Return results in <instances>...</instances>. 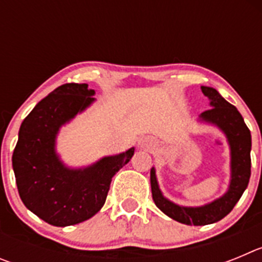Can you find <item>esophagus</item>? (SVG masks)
<instances>
[{
  "instance_id": "1",
  "label": "esophagus",
  "mask_w": 262,
  "mask_h": 262,
  "mask_svg": "<svg viewBox=\"0 0 262 262\" xmlns=\"http://www.w3.org/2000/svg\"><path fill=\"white\" fill-rule=\"evenodd\" d=\"M156 145V143L154 142V139L151 138H142L139 140V147L144 148V149H151Z\"/></svg>"
}]
</instances>
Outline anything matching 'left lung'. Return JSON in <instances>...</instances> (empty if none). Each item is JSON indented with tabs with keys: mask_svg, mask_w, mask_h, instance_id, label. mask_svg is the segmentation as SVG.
Segmentation results:
<instances>
[{
	"mask_svg": "<svg viewBox=\"0 0 262 262\" xmlns=\"http://www.w3.org/2000/svg\"><path fill=\"white\" fill-rule=\"evenodd\" d=\"M201 90L210 99V108L203 111L200 119L219 127L230 144L231 181L228 190L221 198L200 207L178 206L163 195L157 184L155 168L151 169V189L155 205L169 217L187 226H206L223 219L242 198L251 177V131L242 114L214 88L201 86Z\"/></svg>",
	"mask_w": 262,
	"mask_h": 262,
	"instance_id": "1",
	"label": "left lung"
}]
</instances>
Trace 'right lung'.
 <instances>
[{
	"label": "right lung",
	"mask_w": 262,
	"mask_h": 262,
	"mask_svg": "<svg viewBox=\"0 0 262 262\" xmlns=\"http://www.w3.org/2000/svg\"><path fill=\"white\" fill-rule=\"evenodd\" d=\"M88 84H64L43 98L20 124L13 169L20 200L56 227L88 221L105 205L111 178L134 156V148L86 168H68L56 154L60 127L94 102Z\"/></svg>",
	"instance_id": "right-lung-1"
}]
</instances>
